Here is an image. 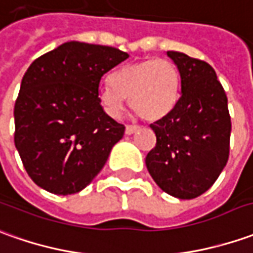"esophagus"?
I'll return each mask as SVG.
<instances>
[{"instance_id":"1","label":"esophagus","mask_w":253,"mask_h":253,"mask_svg":"<svg viewBox=\"0 0 253 253\" xmlns=\"http://www.w3.org/2000/svg\"><path fill=\"white\" fill-rule=\"evenodd\" d=\"M138 130H140V127L135 126V125H127L126 126V134H128V135L135 133V131H138Z\"/></svg>"}]
</instances>
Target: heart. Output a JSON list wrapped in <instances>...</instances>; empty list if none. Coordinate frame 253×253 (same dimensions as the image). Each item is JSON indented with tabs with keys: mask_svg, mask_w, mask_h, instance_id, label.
Instances as JSON below:
<instances>
[{
	"mask_svg": "<svg viewBox=\"0 0 253 253\" xmlns=\"http://www.w3.org/2000/svg\"><path fill=\"white\" fill-rule=\"evenodd\" d=\"M112 85L99 88L98 98L111 116H119L125 98L144 120L155 122L174 108L180 92V75L168 59H148L122 66L111 77Z\"/></svg>",
	"mask_w": 253,
	"mask_h": 253,
	"instance_id": "1",
	"label": "heart"
}]
</instances>
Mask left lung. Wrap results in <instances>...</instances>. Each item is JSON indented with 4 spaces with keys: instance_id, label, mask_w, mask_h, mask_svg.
Segmentation results:
<instances>
[{
    "instance_id": "obj_1",
    "label": "left lung",
    "mask_w": 253,
    "mask_h": 253,
    "mask_svg": "<svg viewBox=\"0 0 253 253\" xmlns=\"http://www.w3.org/2000/svg\"><path fill=\"white\" fill-rule=\"evenodd\" d=\"M181 77V95L165 118L151 125L156 145L145 165L161 190L178 199L208 191L230 154L231 119L227 95L205 61L168 51Z\"/></svg>"
}]
</instances>
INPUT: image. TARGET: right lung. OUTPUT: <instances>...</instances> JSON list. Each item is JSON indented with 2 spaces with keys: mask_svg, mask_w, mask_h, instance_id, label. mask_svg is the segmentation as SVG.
<instances>
[{
  "mask_svg": "<svg viewBox=\"0 0 253 253\" xmlns=\"http://www.w3.org/2000/svg\"><path fill=\"white\" fill-rule=\"evenodd\" d=\"M127 58L118 48L69 41L29 66L13 111L15 147L39 187L76 194L104 168L125 126L104 112L99 84Z\"/></svg>",
  "mask_w": 253,
  "mask_h": 253,
  "instance_id": "add662e5",
  "label": "right lung"
}]
</instances>
